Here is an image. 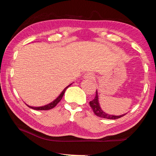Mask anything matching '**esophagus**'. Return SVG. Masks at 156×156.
<instances>
[{
  "label": "esophagus",
  "instance_id": "obj_1",
  "mask_svg": "<svg viewBox=\"0 0 156 156\" xmlns=\"http://www.w3.org/2000/svg\"><path fill=\"white\" fill-rule=\"evenodd\" d=\"M84 78L89 79V80H93L94 78V75L91 72H88L84 74Z\"/></svg>",
  "mask_w": 156,
  "mask_h": 156
}]
</instances>
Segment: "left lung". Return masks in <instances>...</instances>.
<instances>
[{"label":"left lung","instance_id":"obj_1","mask_svg":"<svg viewBox=\"0 0 156 156\" xmlns=\"http://www.w3.org/2000/svg\"><path fill=\"white\" fill-rule=\"evenodd\" d=\"M89 105H90V107H91V109L93 110V112L95 114H96L97 116H98V117L102 118L115 120V119H118V118L122 117V116L126 114V113H125V114H122L120 115H109L108 114V113L104 112L100 106L99 100H98V95L97 91H96L95 98L93 100H91V101L89 102Z\"/></svg>","mask_w":156,"mask_h":156}]
</instances>
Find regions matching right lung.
Listing matches in <instances>:
<instances>
[{
	"label": "right lung",
	"instance_id": "add662e5",
	"mask_svg": "<svg viewBox=\"0 0 156 156\" xmlns=\"http://www.w3.org/2000/svg\"><path fill=\"white\" fill-rule=\"evenodd\" d=\"M71 85H72V84H70L69 85H68L67 87H66L64 89V90H63V91L61 92V94H60L59 95L58 97L56 99H55V100H54V101L51 102V103L44 105V106L36 107L29 106V105H27V106H28L29 107H30V108H31V109H35V110H49V109H53V108H54V107H56V105H57V104L58 103V102L60 101V100H61V99L62 98L63 95H64V94H65V91L67 90V89L69 87L71 86Z\"/></svg>",
	"mask_w": 156,
	"mask_h": 156
}]
</instances>
